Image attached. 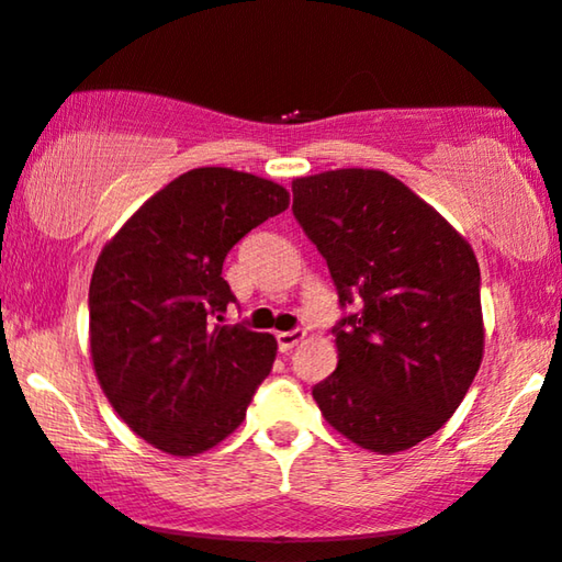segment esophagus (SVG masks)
Segmentation results:
<instances>
[{"label":"esophagus","mask_w":562,"mask_h":562,"mask_svg":"<svg viewBox=\"0 0 562 562\" xmlns=\"http://www.w3.org/2000/svg\"><path fill=\"white\" fill-rule=\"evenodd\" d=\"M305 339V331L303 328H293V331H280L277 334V347L280 351H290L293 347H297Z\"/></svg>","instance_id":"obj_1"}]
</instances>
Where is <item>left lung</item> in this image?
<instances>
[{
    "instance_id": "8db88e82",
    "label": "left lung",
    "mask_w": 562,
    "mask_h": 562,
    "mask_svg": "<svg viewBox=\"0 0 562 562\" xmlns=\"http://www.w3.org/2000/svg\"><path fill=\"white\" fill-rule=\"evenodd\" d=\"M293 215L326 259L341 311L321 414L364 450H408L442 429L483 359L481 267L470 244L378 169L293 182Z\"/></svg>"
}]
</instances>
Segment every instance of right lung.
Returning a JSON list of instances; mask_svg holds the SVG:
<instances>
[{
	"instance_id": "right-lung-1",
	"label": "right lung",
	"mask_w": 562,
	"mask_h": 562,
	"mask_svg": "<svg viewBox=\"0 0 562 562\" xmlns=\"http://www.w3.org/2000/svg\"><path fill=\"white\" fill-rule=\"evenodd\" d=\"M288 205L285 187L269 179L192 169L148 198L97 259V380L117 416L161 452L187 458L223 442L272 370V334L223 324L236 303L223 261Z\"/></svg>"
}]
</instances>
